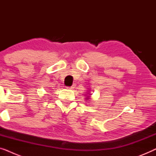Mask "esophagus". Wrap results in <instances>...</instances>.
Listing matches in <instances>:
<instances>
[{
    "label": "esophagus",
    "mask_w": 156,
    "mask_h": 156,
    "mask_svg": "<svg viewBox=\"0 0 156 156\" xmlns=\"http://www.w3.org/2000/svg\"><path fill=\"white\" fill-rule=\"evenodd\" d=\"M74 87H75V85L73 84L72 87H67V89H69V90H72V89H74Z\"/></svg>",
    "instance_id": "obj_1"
}]
</instances>
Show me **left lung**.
<instances>
[{
	"label": "left lung",
	"instance_id": "obj_1",
	"mask_svg": "<svg viewBox=\"0 0 156 156\" xmlns=\"http://www.w3.org/2000/svg\"><path fill=\"white\" fill-rule=\"evenodd\" d=\"M89 94L90 95V94ZM86 98H87V99H89V96H87V97Z\"/></svg>",
	"mask_w": 156,
	"mask_h": 156
}]
</instances>
